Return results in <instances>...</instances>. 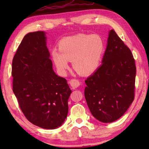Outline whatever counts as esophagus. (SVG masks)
I'll list each match as a JSON object with an SVG mask.
<instances>
[{
    "label": "esophagus",
    "mask_w": 149,
    "mask_h": 149,
    "mask_svg": "<svg viewBox=\"0 0 149 149\" xmlns=\"http://www.w3.org/2000/svg\"><path fill=\"white\" fill-rule=\"evenodd\" d=\"M70 84L73 89H76L80 85V82L78 79H72L70 81Z\"/></svg>",
    "instance_id": "34e87169"
}]
</instances>
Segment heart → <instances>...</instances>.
Listing matches in <instances>:
<instances>
[{
    "instance_id": "heart-1",
    "label": "heart",
    "mask_w": 149,
    "mask_h": 149,
    "mask_svg": "<svg viewBox=\"0 0 149 149\" xmlns=\"http://www.w3.org/2000/svg\"><path fill=\"white\" fill-rule=\"evenodd\" d=\"M59 50L52 51V58L58 70L64 74L68 61L77 72L89 74L95 72L100 64L105 50L104 40L99 34H79L62 38Z\"/></svg>"
}]
</instances>
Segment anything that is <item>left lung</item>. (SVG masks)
<instances>
[{"instance_id": "1", "label": "left lung", "mask_w": 149, "mask_h": 149, "mask_svg": "<svg viewBox=\"0 0 149 149\" xmlns=\"http://www.w3.org/2000/svg\"><path fill=\"white\" fill-rule=\"evenodd\" d=\"M102 62L85 81V97L95 119L111 123L122 117L134 101L136 72L131 50L114 30L109 32Z\"/></svg>"}]
</instances>
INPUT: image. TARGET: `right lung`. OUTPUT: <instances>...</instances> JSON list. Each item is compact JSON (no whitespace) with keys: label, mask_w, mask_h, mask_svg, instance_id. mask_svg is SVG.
Masks as SVG:
<instances>
[{"label":"right lung","mask_w":149,"mask_h":149,"mask_svg":"<svg viewBox=\"0 0 149 149\" xmlns=\"http://www.w3.org/2000/svg\"><path fill=\"white\" fill-rule=\"evenodd\" d=\"M49 57L45 32H30L13 57L11 74L13 91L26 119L52 130L66 119L72 91L66 79L55 73Z\"/></svg>","instance_id":"obj_1"}]
</instances>
